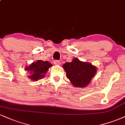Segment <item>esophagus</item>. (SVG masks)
I'll return each instance as SVG.
<instances>
[{
    "label": "esophagus",
    "instance_id": "1",
    "mask_svg": "<svg viewBox=\"0 0 125 125\" xmlns=\"http://www.w3.org/2000/svg\"><path fill=\"white\" fill-rule=\"evenodd\" d=\"M53 63L55 65H61V62L59 61H55L53 62Z\"/></svg>",
    "mask_w": 125,
    "mask_h": 125
}]
</instances>
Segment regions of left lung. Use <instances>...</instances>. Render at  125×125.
Masks as SVG:
<instances>
[{"instance_id":"obj_1","label":"left lung","mask_w":125,"mask_h":125,"mask_svg":"<svg viewBox=\"0 0 125 125\" xmlns=\"http://www.w3.org/2000/svg\"><path fill=\"white\" fill-rule=\"evenodd\" d=\"M63 68L72 85L79 88H84L89 84L97 70L95 66L76 58H73L71 62L65 63Z\"/></svg>"}]
</instances>
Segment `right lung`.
<instances>
[{"label": "right lung", "mask_w": 125, "mask_h": 125, "mask_svg": "<svg viewBox=\"0 0 125 125\" xmlns=\"http://www.w3.org/2000/svg\"><path fill=\"white\" fill-rule=\"evenodd\" d=\"M52 64L48 61L38 60L35 62H32L28 66L25 67V70L30 72L28 77L33 81H38L45 77L47 72Z\"/></svg>", "instance_id": "add662e5"}]
</instances>
